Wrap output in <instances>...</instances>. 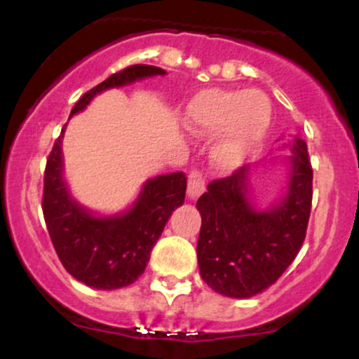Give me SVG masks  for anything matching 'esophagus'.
Instances as JSON below:
<instances>
[{
  "mask_svg": "<svg viewBox=\"0 0 359 359\" xmlns=\"http://www.w3.org/2000/svg\"><path fill=\"white\" fill-rule=\"evenodd\" d=\"M204 189H205V179L203 172L191 170V174H189V184H187V191H189V196H191V199L199 197L201 194L204 192Z\"/></svg>",
  "mask_w": 359,
  "mask_h": 359,
  "instance_id": "esophagus-1",
  "label": "esophagus"
}]
</instances>
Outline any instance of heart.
<instances>
[{
  "label": "heart",
  "mask_w": 359,
  "mask_h": 359,
  "mask_svg": "<svg viewBox=\"0 0 359 359\" xmlns=\"http://www.w3.org/2000/svg\"><path fill=\"white\" fill-rule=\"evenodd\" d=\"M189 125L194 131H219L211 150L221 170L238 167L265 138L271 123L270 100L258 89H205L191 101Z\"/></svg>",
  "instance_id": "b5f03b06"
}]
</instances>
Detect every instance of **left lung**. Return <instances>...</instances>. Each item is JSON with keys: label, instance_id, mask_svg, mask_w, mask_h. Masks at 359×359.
Wrapping results in <instances>:
<instances>
[{"label": "left lung", "instance_id": "obj_1", "mask_svg": "<svg viewBox=\"0 0 359 359\" xmlns=\"http://www.w3.org/2000/svg\"><path fill=\"white\" fill-rule=\"evenodd\" d=\"M287 196L266 211L248 199L250 165L212 180L197 201L201 277L217 294L248 299L273 285L306 240L312 205V165L304 140L290 147Z\"/></svg>", "mask_w": 359, "mask_h": 359}]
</instances>
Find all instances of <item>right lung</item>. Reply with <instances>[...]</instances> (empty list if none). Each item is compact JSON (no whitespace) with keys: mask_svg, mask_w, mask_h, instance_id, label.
I'll return each instance as SVG.
<instances>
[{"mask_svg":"<svg viewBox=\"0 0 359 359\" xmlns=\"http://www.w3.org/2000/svg\"><path fill=\"white\" fill-rule=\"evenodd\" d=\"M158 74L162 76L165 71L145 64L130 65L82 94L71 116L102 90ZM64 128L47 158L42 197L45 224L57 257L74 278L89 287L114 290L130 285L145 271L168 217L184 204L187 177L175 172L150 179L130 211L96 217L72 199L62 177Z\"/></svg>","mask_w":359,"mask_h":359,"instance_id":"1","label":"right lung"}]
</instances>
